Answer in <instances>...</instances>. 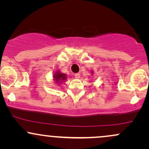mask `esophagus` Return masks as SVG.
Wrapping results in <instances>:
<instances>
[{
	"instance_id": "esophagus-1",
	"label": "esophagus",
	"mask_w": 149,
	"mask_h": 149,
	"mask_svg": "<svg viewBox=\"0 0 149 149\" xmlns=\"http://www.w3.org/2000/svg\"><path fill=\"white\" fill-rule=\"evenodd\" d=\"M75 78H79L80 77V74L79 73H75Z\"/></svg>"
}]
</instances>
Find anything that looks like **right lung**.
I'll return each mask as SVG.
<instances>
[{
  "label": "right lung",
  "instance_id": "1",
  "mask_svg": "<svg viewBox=\"0 0 149 149\" xmlns=\"http://www.w3.org/2000/svg\"><path fill=\"white\" fill-rule=\"evenodd\" d=\"M54 80L57 84L63 83L66 80V75L65 73H61L59 71H56V73L54 74Z\"/></svg>",
  "mask_w": 149,
  "mask_h": 149
}]
</instances>
